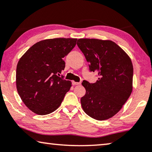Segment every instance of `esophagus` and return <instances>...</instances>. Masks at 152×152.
Segmentation results:
<instances>
[{
    "label": "esophagus",
    "instance_id": "obj_1",
    "mask_svg": "<svg viewBox=\"0 0 152 152\" xmlns=\"http://www.w3.org/2000/svg\"><path fill=\"white\" fill-rule=\"evenodd\" d=\"M72 85H74V86H75V85H80V84H81V82H74V81H73V82H72Z\"/></svg>",
    "mask_w": 152,
    "mask_h": 152
}]
</instances>
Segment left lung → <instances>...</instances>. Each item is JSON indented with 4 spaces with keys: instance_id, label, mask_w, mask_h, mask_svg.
Here are the masks:
<instances>
[{
    "instance_id": "left-lung-1",
    "label": "left lung",
    "mask_w": 152,
    "mask_h": 152,
    "mask_svg": "<svg viewBox=\"0 0 152 152\" xmlns=\"http://www.w3.org/2000/svg\"><path fill=\"white\" fill-rule=\"evenodd\" d=\"M77 44L88 62L89 70L98 77L95 83H82L86 89L81 98L82 109L95 120L109 119L121 109L132 93V61L112 41L80 39Z\"/></svg>"
}]
</instances>
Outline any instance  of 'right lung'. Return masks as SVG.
Masks as SVG:
<instances>
[{"label": "right lung", "mask_w": 152, "mask_h": 152, "mask_svg": "<svg viewBox=\"0 0 152 152\" xmlns=\"http://www.w3.org/2000/svg\"><path fill=\"white\" fill-rule=\"evenodd\" d=\"M77 39H45L32 45L16 67V88L29 109L47 115L61 104L71 82L59 77L65 68L64 58L75 46Z\"/></svg>", "instance_id": "add662e5"}]
</instances>
